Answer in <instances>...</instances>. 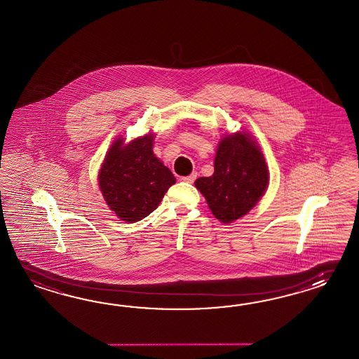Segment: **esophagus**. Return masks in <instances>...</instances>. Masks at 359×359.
<instances>
[{
  "label": "esophagus",
  "instance_id": "obj_1",
  "mask_svg": "<svg viewBox=\"0 0 359 359\" xmlns=\"http://www.w3.org/2000/svg\"><path fill=\"white\" fill-rule=\"evenodd\" d=\"M195 180H196V173H193V175H187V177L182 178V181L187 182V184H194Z\"/></svg>",
  "mask_w": 359,
  "mask_h": 359
}]
</instances>
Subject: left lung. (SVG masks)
<instances>
[{
    "instance_id": "left-lung-1",
    "label": "left lung",
    "mask_w": 359,
    "mask_h": 359,
    "mask_svg": "<svg viewBox=\"0 0 359 359\" xmlns=\"http://www.w3.org/2000/svg\"><path fill=\"white\" fill-rule=\"evenodd\" d=\"M208 207L221 222L245 216L268 186L264 157L248 134H234L220 142L211 177L195 181Z\"/></svg>"
}]
</instances>
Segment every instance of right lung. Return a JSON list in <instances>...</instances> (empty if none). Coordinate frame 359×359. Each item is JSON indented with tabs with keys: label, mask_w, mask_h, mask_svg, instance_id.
Wrapping results in <instances>:
<instances>
[{
	"label": "right lung",
	"mask_w": 359,
	"mask_h": 359,
	"mask_svg": "<svg viewBox=\"0 0 359 359\" xmlns=\"http://www.w3.org/2000/svg\"><path fill=\"white\" fill-rule=\"evenodd\" d=\"M154 135L123 146L114 142L104 160L99 186L105 202L121 220L137 222L155 211L175 177L154 152Z\"/></svg>",
	"instance_id": "right-lung-1"
}]
</instances>
